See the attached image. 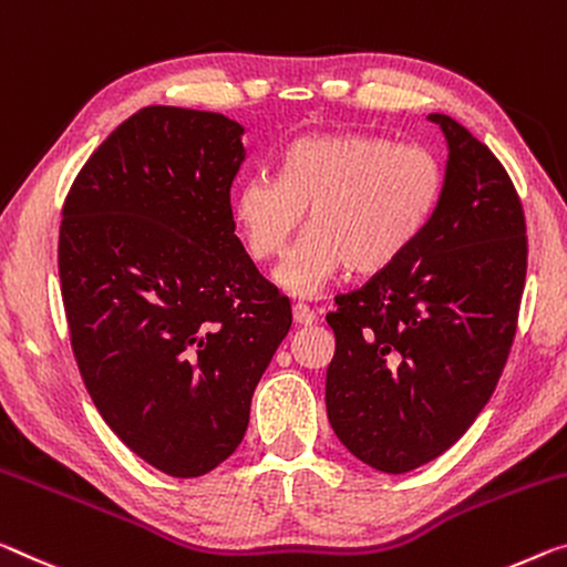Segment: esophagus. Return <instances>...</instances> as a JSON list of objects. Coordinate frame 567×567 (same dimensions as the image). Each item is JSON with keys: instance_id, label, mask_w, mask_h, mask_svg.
I'll list each match as a JSON object with an SVG mask.
<instances>
[{"instance_id": "34e87169", "label": "esophagus", "mask_w": 567, "mask_h": 567, "mask_svg": "<svg viewBox=\"0 0 567 567\" xmlns=\"http://www.w3.org/2000/svg\"><path fill=\"white\" fill-rule=\"evenodd\" d=\"M292 316H295V322H298V326H316V322H318V316L305 302L292 305Z\"/></svg>"}]
</instances>
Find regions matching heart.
Instances as JSON below:
<instances>
[{
    "label": "heart",
    "mask_w": 567,
    "mask_h": 567,
    "mask_svg": "<svg viewBox=\"0 0 567 567\" xmlns=\"http://www.w3.org/2000/svg\"><path fill=\"white\" fill-rule=\"evenodd\" d=\"M439 161L421 146L368 133H320L287 146L280 178L251 174L231 194V221L255 262L280 257L310 209V229L275 282L318 298L350 267L379 275L424 237L442 199Z\"/></svg>",
    "instance_id": "1"
}]
</instances>
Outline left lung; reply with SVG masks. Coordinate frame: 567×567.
Masks as SVG:
<instances>
[{"mask_svg":"<svg viewBox=\"0 0 567 567\" xmlns=\"http://www.w3.org/2000/svg\"><path fill=\"white\" fill-rule=\"evenodd\" d=\"M444 188L424 237L328 326L330 426L350 454L403 474L444 454L480 416L507 363L527 272L525 214L505 166L444 113Z\"/></svg>","mask_w":567,"mask_h":567,"instance_id":"left-lung-1","label":"left lung"}]
</instances>
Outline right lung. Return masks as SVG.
I'll return each mask as SVG.
<instances>
[{
  "label": "right lung",
  "instance_id": "obj_1",
  "mask_svg": "<svg viewBox=\"0 0 567 567\" xmlns=\"http://www.w3.org/2000/svg\"><path fill=\"white\" fill-rule=\"evenodd\" d=\"M241 133L221 113L141 107L62 206L60 287L85 389L131 452L178 480L235 454L292 326L235 235Z\"/></svg>",
  "mask_w": 567,
  "mask_h": 567
}]
</instances>
